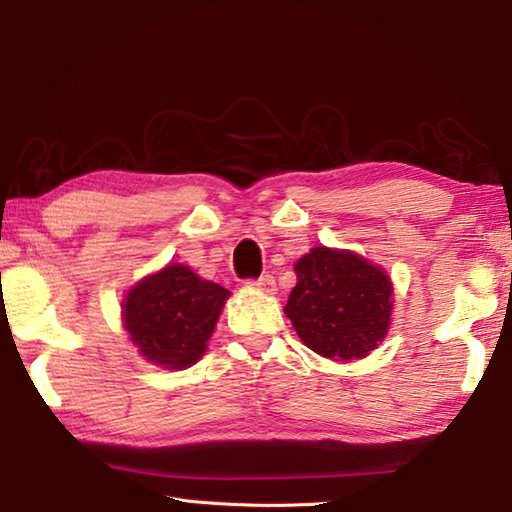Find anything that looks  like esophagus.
Segmentation results:
<instances>
[{
  "mask_svg": "<svg viewBox=\"0 0 512 512\" xmlns=\"http://www.w3.org/2000/svg\"><path fill=\"white\" fill-rule=\"evenodd\" d=\"M246 284H250V287H255V289L264 291V293L275 291V277L273 275H262V277H257V280H248Z\"/></svg>",
  "mask_w": 512,
  "mask_h": 512,
  "instance_id": "1",
  "label": "esophagus"
}]
</instances>
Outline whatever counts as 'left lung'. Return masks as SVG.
I'll list each match as a JSON object with an SVG mask.
<instances>
[{
  "mask_svg": "<svg viewBox=\"0 0 512 512\" xmlns=\"http://www.w3.org/2000/svg\"><path fill=\"white\" fill-rule=\"evenodd\" d=\"M284 307L302 343L327 359L366 357L391 323L393 287L381 268L354 253L318 246L296 264Z\"/></svg>",
  "mask_w": 512,
  "mask_h": 512,
  "instance_id": "8db88e82",
  "label": "left lung"
}]
</instances>
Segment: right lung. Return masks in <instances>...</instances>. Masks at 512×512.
Wrapping results in <instances>:
<instances>
[{
	"mask_svg": "<svg viewBox=\"0 0 512 512\" xmlns=\"http://www.w3.org/2000/svg\"><path fill=\"white\" fill-rule=\"evenodd\" d=\"M228 296L221 284L173 264L128 291L121 314L142 357L180 370L203 357Z\"/></svg>",
	"mask_w": 512,
	"mask_h": 512,
	"instance_id": "add662e5",
	"label": "right lung"
}]
</instances>
